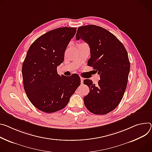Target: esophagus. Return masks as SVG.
I'll list each match as a JSON object with an SVG mask.
<instances>
[{
	"mask_svg": "<svg viewBox=\"0 0 152 152\" xmlns=\"http://www.w3.org/2000/svg\"><path fill=\"white\" fill-rule=\"evenodd\" d=\"M83 82H84V78L80 77V83L83 84Z\"/></svg>",
	"mask_w": 152,
	"mask_h": 152,
	"instance_id": "1",
	"label": "esophagus"
}]
</instances>
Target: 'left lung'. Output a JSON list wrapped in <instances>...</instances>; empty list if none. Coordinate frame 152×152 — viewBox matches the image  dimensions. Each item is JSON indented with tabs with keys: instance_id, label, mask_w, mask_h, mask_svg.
I'll return each instance as SVG.
<instances>
[{
	"instance_id": "8db88e82",
	"label": "left lung",
	"mask_w": 152,
	"mask_h": 152,
	"mask_svg": "<svg viewBox=\"0 0 152 152\" xmlns=\"http://www.w3.org/2000/svg\"><path fill=\"white\" fill-rule=\"evenodd\" d=\"M76 37L89 45L88 65L100 75L97 85L84 80L90 88L84 98L85 106L93 114H107L119 105L127 87L130 68L127 51L114 34L99 26H80Z\"/></svg>"
}]
</instances>
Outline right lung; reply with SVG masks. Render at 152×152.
Instances as JSON below:
<instances>
[{"label":"right lung","mask_w":152,"mask_h":152,"mask_svg":"<svg viewBox=\"0 0 152 152\" xmlns=\"http://www.w3.org/2000/svg\"><path fill=\"white\" fill-rule=\"evenodd\" d=\"M76 32V28L71 27L54 29L38 37L27 51L22 69L23 88L40 111L50 113L63 109L80 84L78 75L67 77L57 72Z\"/></svg>","instance_id":"obj_1"}]
</instances>
